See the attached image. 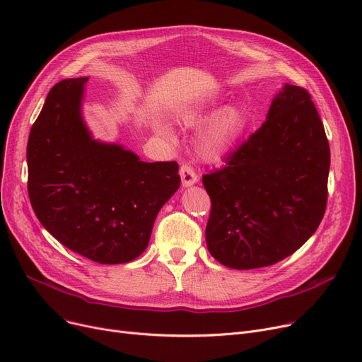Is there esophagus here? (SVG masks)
Instances as JSON below:
<instances>
[{"mask_svg": "<svg viewBox=\"0 0 362 362\" xmlns=\"http://www.w3.org/2000/svg\"><path fill=\"white\" fill-rule=\"evenodd\" d=\"M180 177H182V185L185 187L192 186L198 182V175L195 173V168L189 164H183L180 167Z\"/></svg>", "mask_w": 362, "mask_h": 362, "instance_id": "obj_1", "label": "esophagus"}]
</instances>
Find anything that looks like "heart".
<instances>
[{"label": "heart", "mask_w": 362, "mask_h": 362, "mask_svg": "<svg viewBox=\"0 0 362 362\" xmlns=\"http://www.w3.org/2000/svg\"><path fill=\"white\" fill-rule=\"evenodd\" d=\"M186 122H194L195 116L189 112ZM245 129L243 114L236 108H224L208 122L199 133L198 148L205 160L216 161L229 152L238 142Z\"/></svg>", "instance_id": "b5f03b06"}]
</instances>
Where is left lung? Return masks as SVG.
<instances>
[{"label": "left lung", "mask_w": 362, "mask_h": 362, "mask_svg": "<svg viewBox=\"0 0 362 362\" xmlns=\"http://www.w3.org/2000/svg\"><path fill=\"white\" fill-rule=\"evenodd\" d=\"M224 163L202 176L211 199L205 239L218 262L267 267L317 230L327 205L330 146L307 89L284 85L267 120Z\"/></svg>", "instance_id": "1"}]
</instances>
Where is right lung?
<instances>
[{"label":"right lung","mask_w":362,"mask_h":362,"mask_svg":"<svg viewBox=\"0 0 362 362\" xmlns=\"http://www.w3.org/2000/svg\"><path fill=\"white\" fill-rule=\"evenodd\" d=\"M88 78L54 85L28 141V192L45 229L73 252L123 264L148 246L161 206L179 186L176 161L144 163L93 141L81 114Z\"/></svg>","instance_id":"add662e5"}]
</instances>
